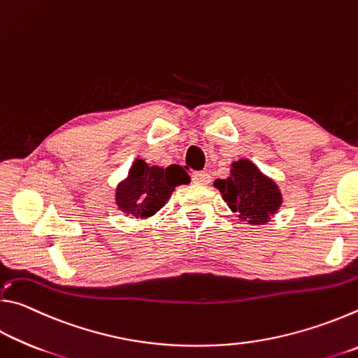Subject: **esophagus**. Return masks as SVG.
Instances as JSON below:
<instances>
[{
  "mask_svg": "<svg viewBox=\"0 0 358 358\" xmlns=\"http://www.w3.org/2000/svg\"><path fill=\"white\" fill-rule=\"evenodd\" d=\"M210 173L205 171H199V172H192V181L197 185H208L210 183Z\"/></svg>",
  "mask_w": 358,
  "mask_h": 358,
  "instance_id": "esophagus-1",
  "label": "esophagus"
}]
</instances>
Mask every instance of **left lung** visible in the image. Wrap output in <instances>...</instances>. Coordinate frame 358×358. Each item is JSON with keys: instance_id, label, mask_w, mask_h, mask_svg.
<instances>
[{"instance_id": "left-lung-1", "label": "left lung", "mask_w": 358, "mask_h": 358, "mask_svg": "<svg viewBox=\"0 0 358 358\" xmlns=\"http://www.w3.org/2000/svg\"><path fill=\"white\" fill-rule=\"evenodd\" d=\"M229 208L250 224H264L281 207L282 197L273 180L259 171L248 159L234 162L230 177L216 180Z\"/></svg>"}]
</instances>
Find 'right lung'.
Returning <instances> with one entry per match:
<instances>
[{"label":"right lung","mask_w":358,"mask_h":358,"mask_svg":"<svg viewBox=\"0 0 358 358\" xmlns=\"http://www.w3.org/2000/svg\"><path fill=\"white\" fill-rule=\"evenodd\" d=\"M186 183H189V175L181 166L162 169L137 159L129 177L118 186L117 205L124 213L148 217L167 202L175 186Z\"/></svg>","instance_id":"obj_1"}]
</instances>
